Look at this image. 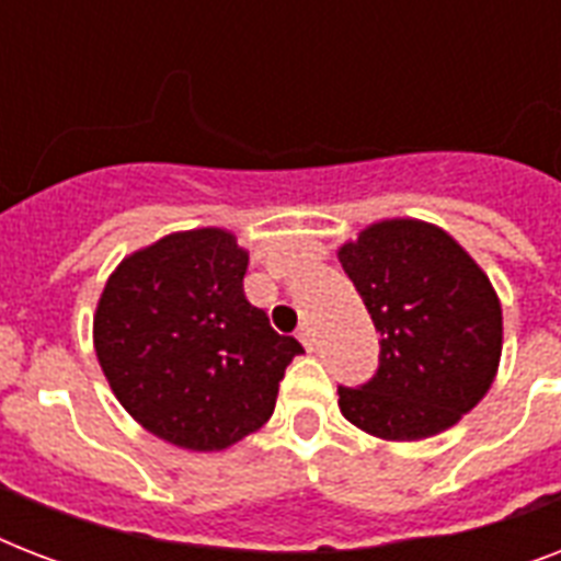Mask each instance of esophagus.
Masks as SVG:
<instances>
[{
    "label": "esophagus",
    "instance_id": "obj_1",
    "mask_svg": "<svg viewBox=\"0 0 561 561\" xmlns=\"http://www.w3.org/2000/svg\"><path fill=\"white\" fill-rule=\"evenodd\" d=\"M297 337H299V343L306 346V350H314V329H311V323L299 325Z\"/></svg>",
    "mask_w": 561,
    "mask_h": 561
}]
</instances>
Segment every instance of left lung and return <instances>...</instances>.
Masks as SVG:
<instances>
[{
	"label": "left lung",
	"mask_w": 561,
	"mask_h": 561,
	"mask_svg": "<svg viewBox=\"0 0 561 561\" xmlns=\"http://www.w3.org/2000/svg\"><path fill=\"white\" fill-rule=\"evenodd\" d=\"M337 259L381 332L373 381L337 390L343 416L387 443L457 425L501 364L504 317L486 273L443 227L416 218L375 220Z\"/></svg>",
	"instance_id": "obj_1"
}]
</instances>
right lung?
<instances>
[{
    "mask_svg": "<svg viewBox=\"0 0 561 561\" xmlns=\"http://www.w3.org/2000/svg\"><path fill=\"white\" fill-rule=\"evenodd\" d=\"M247 262L227 229L171 232L118 262L92 317L122 408L186 451H224L259 431L302 352L244 297Z\"/></svg>",
    "mask_w": 561,
    "mask_h": 561,
    "instance_id": "right-lung-1",
    "label": "right lung"
}]
</instances>
